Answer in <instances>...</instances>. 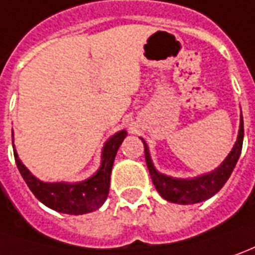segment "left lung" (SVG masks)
I'll use <instances>...</instances> for the list:
<instances>
[{
  "mask_svg": "<svg viewBox=\"0 0 255 255\" xmlns=\"http://www.w3.org/2000/svg\"><path fill=\"white\" fill-rule=\"evenodd\" d=\"M243 136H245L243 117H240V130H239L236 144L232 148L231 154L215 171L191 179V180L169 178V176L161 175L159 172L155 171L150 154H148V147L145 144L144 140L141 138L143 144H144L147 168H148L151 180H152L157 191L165 200L175 203V204H196V203H201V201L212 197L214 194H217L222 189V186L226 183V180L231 176L232 171L235 169V165L238 162L240 152H242V147H243Z\"/></svg>",
  "mask_w": 255,
  "mask_h": 255,
  "instance_id": "1",
  "label": "left lung"
}]
</instances>
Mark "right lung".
I'll return each mask as SVG.
<instances>
[{
    "instance_id": "1",
    "label": "right lung",
    "mask_w": 255,
    "mask_h": 255,
    "mask_svg": "<svg viewBox=\"0 0 255 255\" xmlns=\"http://www.w3.org/2000/svg\"><path fill=\"white\" fill-rule=\"evenodd\" d=\"M13 137V136H12ZM126 137V131H118L105 143L103 150V162L100 171L93 176L80 183H44L36 179L26 169L20 159L17 158L16 151L13 150L15 162L22 178L29 186L31 193L36 196L44 205L52 210L71 215H82L87 212L98 210L108 197L110 191L111 171L114 159L117 155L119 145Z\"/></svg>"
}]
</instances>
